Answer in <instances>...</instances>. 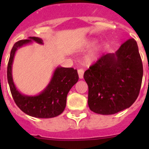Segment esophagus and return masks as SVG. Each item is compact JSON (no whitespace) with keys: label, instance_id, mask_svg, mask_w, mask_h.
<instances>
[{"label":"esophagus","instance_id":"34e87169","mask_svg":"<svg viewBox=\"0 0 149 149\" xmlns=\"http://www.w3.org/2000/svg\"><path fill=\"white\" fill-rule=\"evenodd\" d=\"M84 70L83 69H79V70H78L79 77L80 78V79H83L84 78Z\"/></svg>","mask_w":149,"mask_h":149}]
</instances>
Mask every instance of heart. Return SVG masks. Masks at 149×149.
Returning <instances> with one entry per match:
<instances>
[{
  "label": "heart",
  "mask_w": 149,
  "mask_h": 149,
  "mask_svg": "<svg viewBox=\"0 0 149 149\" xmlns=\"http://www.w3.org/2000/svg\"><path fill=\"white\" fill-rule=\"evenodd\" d=\"M96 41L94 40H89L87 41L86 43V47L87 48H91L95 45ZM103 49L102 45H100L94 48L92 51L89 52L86 56L85 57V62L87 64H91L94 62H95L99 58H100V55H101V52Z\"/></svg>",
  "instance_id": "heart-1"
}]
</instances>
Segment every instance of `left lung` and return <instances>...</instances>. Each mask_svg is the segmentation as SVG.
<instances>
[{
  "label": "left lung",
  "mask_w": 149,
  "mask_h": 149,
  "mask_svg": "<svg viewBox=\"0 0 149 149\" xmlns=\"http://www.w3.org/2000/svg\"><path fill=\"white\" fill-rule=\"evenodd\" d=\"M143 64L133 38L115 53L104 55L84 73L88 86V104L92 112L113 115L130 107L139 97Z\"/></svg>",
  "instance_id": "obj_1"
}]
</instances>
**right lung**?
<instances>
[{"instance_id": "right-lung-1", "label": "right lung", "mask_w": 149, "mask_h": 149, "mask_svg": "<svg viewBox=\"0 0 149 149\" xmlns=\"http://www.w3.org/2000/svg\"><path fill=\"white\" fill-rule=\"evenodd\" d=\"M34 41L43 44L42 39L29 37V40L17 42L13 46L8 67L7 79L10 92L15 103L19 109L29 116L37 118H51L61 115L65 109L68 93L79 80L77 70L73 68L58 67L55 69L50 82L44 91L37 96L22 94L15 86L12 78V64L18 48Z\"/></svg>"}]
</instances>
